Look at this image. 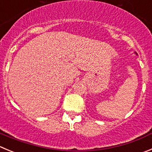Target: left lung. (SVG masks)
Returning <instances> with one entry per match:
<instances>
[{"label":"left lung","mask_w":152,"mask_h":152,"mask_svg":"<svg viewBox=\"0 0 152 152\" xmlns=\"http://www.w3.org/2000/svg\"><path fill=\"white\" fill-rule=\"evenodd\" d=\"M135 53H136V54H137V52H135Z\"/></svg>","instance_id":"1"}]
</instances>
